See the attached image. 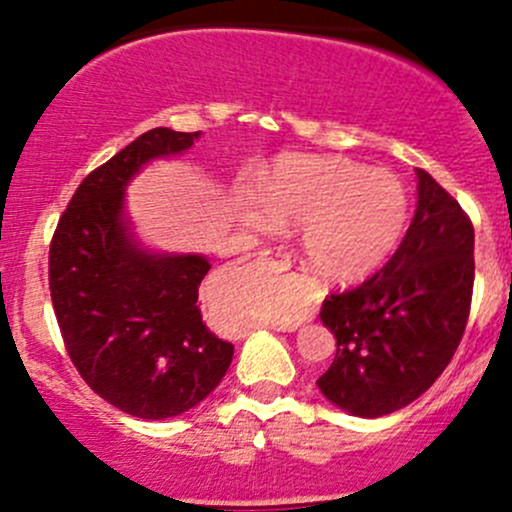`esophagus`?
<instances>
[{"label":"esophagus","instance_id":"esophagus-1","mask_svg":"<svg viewBox=\"0 0 512 512\" xmlns=\"http://www.w3.org/2000/svg\"><path fill=\"white\" fill-rule=\"evenodd\" d=\"M262 260H272L275 265H280L282 270H289V267H299L302 270V262L297 260V257L292 255V252H285V250H265L260 252Z\"/></svg>","mask_w":512,"mask_h":512}]
</instances>
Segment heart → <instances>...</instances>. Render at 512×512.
<instances>
[{"instance_id": "obj_1", "label": "heart", "mask_w": 512, "mask_h": 512, "mask_svg": "<svg viewBox=\"0 0 512 512\" xmlns=\"http://www.w3.org/2000/svg\"><path fill=\"white\" fill-rule=\"evenodd\" d=\"M409 213V190L389 170L347 158L285 156L265 175L262 203L247 205L245 220L257 230L304 225L309 265L327 280L356 282L394 255Z\"/></svg>"}]
</instances>
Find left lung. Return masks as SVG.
Here are the masks:
<instances>
[{
	"instance_id": "obj_1",
	"label": "left lung",
	"mask_w": 512,
	"mask_h": 512,
	"mask_svg": "<svg viewBox=\"0 0 512 512\" xmlns=\"http://www.w3.org/2000/svg\"><path fill=\"white\" fill-rule=\"evenodd\" d=\"M416 175V215L399 250L359 287L329 294L319 312L337 356L317 386L361 418L394 414L431 389L471 314L473 223L426 170Z\"/></svg>"
}]
</instances>
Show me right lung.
<instances>
[{"instance_id":"1","label":"right lung","mask_w":512,"mask_h":512,"mask_svg":"<svg viewBox=\"0 0 512 512\" xmlns=\"http://www.w3.org/2000/svg\"><path fill=\"white\" fill-rule=\"evenodd\" d=\"M200 133L153 128L91 170L49 247V292L69 359L101 399L138 418L193 409L223 381L232 344L203 324L200 255H148L128 240L123 188L143 163Z\"/></svg>"}]
</instances>
